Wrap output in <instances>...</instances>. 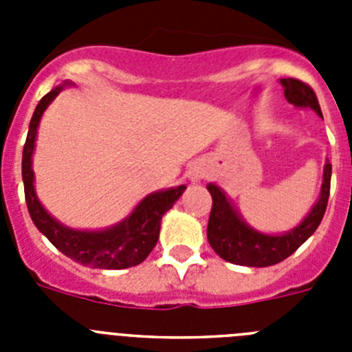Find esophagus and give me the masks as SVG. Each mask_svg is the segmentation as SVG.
<instances>
[{"label": "esophagus", "mask_w": 352, "mask_h": 352, "mask_svg": "<svg viewBox=\"0 0 352 352\" xmlns=\"http://www.w3.org/2000/svg\"><path fill=\"white\" fill-rule=\"evenodd\" d=\"M203 176H204V167L199 166V164L192 166L190 170H188V178H190L192 182H197V179H201Z\"/></svg>", "instance_id": "obj_1"}]
</instances>
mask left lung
I'll return each instance as SVG.
<instances>
[{
  "instance_id": "1",
  "label": "left lung",
  "mask_w": 352,
  "mask_h": 352,
  "mask_svg": "<svg viewBox=\"0 0 352 352\" xmlns=\"http://www.w3.org/2000/svg\"><path fill=\"white\" fill-rule=\"evenodd\" d=\"M284 95L291 104L298 107L314 109L322 118L317 96L309 84L300 79H282ZM329 183H331V164L324 167V182H322L321 197L310 211V214L294 231L282 236H268L252 231L250 227L239 219L229 204L223 192L219 186L208 185L213 204H211L210 220H208V241L223 261L239 266L263 268L287 259L301 245L316 232L324 217L329 197Z\"/></svg>"
}]
</instances>
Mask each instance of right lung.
Here are the masks:
<instances>
[{
	"label": "right lung",
	"instance_id": "right-lung-1",
	"mask_svg": "<svg viewBox=\"0 0 352 352\" xmlns=\"http://www.w3.org/2000/svg\"><path fill=\"white\" fill-rule=\"evenodd\" d=\"M60 88H54L43 96L36 105L33 118L30 123L26 142L23 149V182L24 195L30 217L40 232L54 245L65 256L70 257L76 263L91 266V268L102 270H123L130 266H138L158 241L160 234V222L166 211L173 208V204L179 199L185 190V185L178 188H170L166 192L151 194L139 204L129 219L111 227L107 231L86 232L72 231L61 223L56 222L47 211L43 210L42 204L35 195L33 188V169H31V153L35 148L36 126L42 118L43 111L54 100Z\"/></svg>",
	"mask_w": 352,
	"mask_h": 352
}]
</instances>
